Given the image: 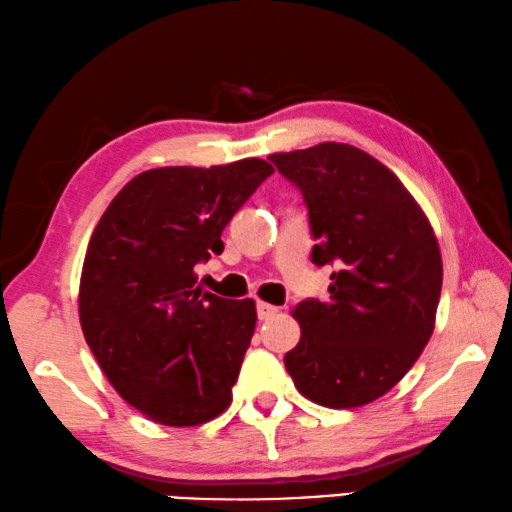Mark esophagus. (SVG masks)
<instances>
[{
    "instance_id": "1",
    "label": "esophagus",
    "mask_w": 512,
    "mask_h": 512,
    "mask_svg": "<svg viewBox=\"0 0 512 512\" xmlns=\"http://www.w3.org/2000/svg\"><path fill=\"white\" fill-rule=\"evenodd\" d=\"M256 312H258V319H261V321H265V319H270V317H274V315H276V312H279V308H276V306H272V303L258 301V303H256Z\"/></svg>"
}]
</instances>
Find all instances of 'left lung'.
<instances>
[{
    "label": "left lung",
    "instance_id": "obj_1",
    "mask_svg": "<svg viewBox=\"0 0 512 512\" xmlns=\"http://www.w3.org/2000/svg\"><path fill=\"white\" fill-rule=\"evenodd\" d=\"M270 159L308 206L312 263L335 267L330 299L292 312L301 339L285 369L317 405H369L405 378L434 333L443 261L432 224L387 166L348 143Z\"/></svg>",
    "mask_w": 512,
    "mask_h": 512
}]
</instances>
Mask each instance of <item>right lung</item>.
<instances>
[{"mask_svg":"<svg viewBox=\"0 0 512 512\" xmlns=\"http://www.w3.org/2000/svg\"><path fill=\"white\" fill-rule=\"evenodd\" d=\"M274 168H152L125 184L89 240L78 315L119 396L159 425L193 427L231 405L256 303L197 285L195 265L222 254V229Z\"/></svg>","mask_w":512,"mask_h":512,"instance_id":"right-lung-1","label":"right lung"}]
</instances>
